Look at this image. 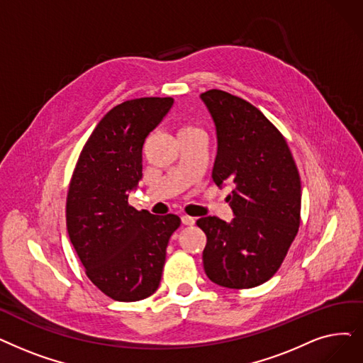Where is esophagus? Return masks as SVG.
Instances as JSON below:
<instances>
[{
  "instance_id": "esophagus-1",
  "label": "esophagus",
  "mask_w": 363,
  "mask_h": 363,
  "mask_svg": "<svg viewBox=\"0 0 363 363\" xmlns=\"http://www.w3.org/2000/svg\"><path fill=\"white\" fill-rule=\"evenodd\" d=\"M181 220H182V224L184 225H194L196 224V219L193 218V216H188V215H184V216H181Z\"/></svg>"
}]
</instances>
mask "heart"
I'll return each mask as SVG.
<instances>
[{
  "label": "heart",
  "instance_id": "1",
  "mask_svg": "<svg viewBox=\"0 0 363 363\" xmlns=\"http://www.w3.org/2000/svg\"><path fill=\"white\" fill-rule=\"evenodd\" d=\"M190 130H197L194 128H190V125H185V128H182L179 132H190Z\"/></svg>",
  "mask_w": 363,
  "mask_h": 363
}]
</instances>
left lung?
<instances>
[{
	"instance_id": "8db88e82",
	"label": "left lung",
	"mask_w": 363,
	"mask_h": 363,
	"mask_svg": "<svg viewBox=\"0 0 363 363\" xmlns=\"http://www.w3.org/2000/svg\"><path fill=\"white\" fill-rule=\"evenodd\" d=\"M215 123L212 179L233 184L234 218L197 219L208 238L206 276L230 289L255 288L279 270L299 227L301 181L285 138L258 108L223 90L200 94Z\"/></svg>"
}]
</instances>
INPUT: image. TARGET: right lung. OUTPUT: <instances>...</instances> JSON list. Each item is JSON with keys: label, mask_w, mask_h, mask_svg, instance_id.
<instances>
[{"label": "right lung", "mask_w": 363, "mask_h": 363, "mask_svg": "<svg viewBox=\"0 0 363 363\" xmlns=\"http://www.w3.org/2000/svg\"><path fill=\"white\" fill-rule=\"evenodd\" d=\"M173 105L172 98L125 101L108 111L78 157L67 197L71 243L94 286L132 303L160 285L166 247L179 216L129 204L143 178V147Z\"/></svg>", "instance_id": "1"}]
</instances>
